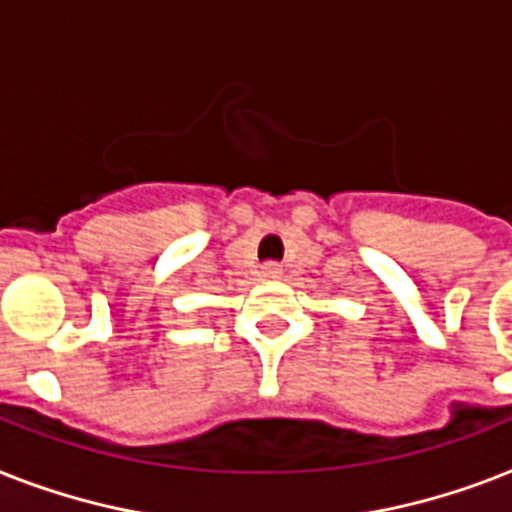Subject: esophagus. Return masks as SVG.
Wrapping results in <instances>:
<instances>
[{
    "mask_svg": "<svg viewBox=\"0 0 512 512\" xmlns=\"http://www.w3.org/2000/svg\"><path fill=\"white\" fill-rule=\"evenodd\" d=\"M260 276H263L265 281H276V278L284 276V268L278 263H265L263 270H260Z\"/></svg>",
    "mask_w": 512,
    "mask_h": 512,
    "instance_id": "1",
    "label": "esophagus"
}]
</instances>
